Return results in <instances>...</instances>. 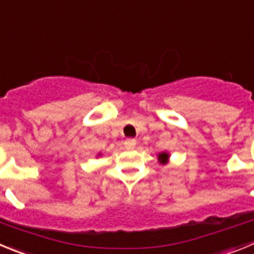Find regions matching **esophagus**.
Segmentation results:
<instances>
[{
    "label": "esophagus",
    "instance_id": "esophagus-1",
    "mask_svg": "<svg viewBox=\"0 0 254 254\" xmlns=\"http://www.w3.org/2000/svg\"><path fill=\"white\" fill-rule=\"evenodd\" d=\"M124 144L127 149H131V148H134L136 145V140L135 139H127Z\"/></svg>",
    "mask_w": 254,
    "mask_h": 254
}]
</instances>
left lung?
<instances>
[{"label":"left lung","mask_w":254,"mask_h":254,"mask_svg":"<svg viewBox=\"0 0 254 254\" xmlns=\"http://www.w3.org/2000/svg\"><path fill=\"white\" fill-rule=\"evenodd\" d=\"M168 157H170V155H168V153H161V154H158V161L161 162L162 164H166L167 163V161H168Z\"/></svg>","instance_id":"1"}]
</instances>
